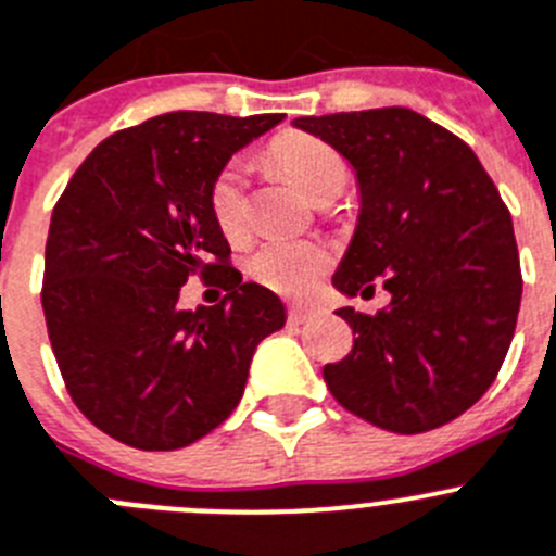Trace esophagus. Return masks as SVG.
<instances>
[{"mask_svg":"<svg viewBox=\"0 0 556 556\" xmlns=\"http://www.w3.org/2000/svg\"><path fill=\"white\" fill-rule=\"evenodd\" d=\"M319 317V308H308V305H292L289 308V323L292 325H305Z\"/></svg>","mask_w":556,"mask_h":556,"instance_id":"1","label":"esophagus"}]
</instances>
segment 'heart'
I'll return each instance as SVG.
<instances>
[{
    "label": "heart",
    "mask_w": 556,
    "mask_h": 556,
    "mask_svg": "<svg viewBox=\"0 0 556 556\" xmlns=\"http://www.w3.org/2000/svg\"><path fill=\"white\" fill-rule=\"evenodd\" d=\"M275 162L317 201L336 195L348 181V165L339 151L312 135H283L273 146ZM248 162L228 160L208 185V212L220 233L231 242L248 231V195H244ZM330 267V251L317 239L273 237L248 253L244 269L253 281L278 294L300 298L314 292Z\"/></svg>",
    "instance_id": "b5f03b06"
}]
</instances>
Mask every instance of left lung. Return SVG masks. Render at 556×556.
<instances>
[{
  "label": "left lung",
  "mask_w": 556,
  "mask_h": 556,
  "mask_svg": "<svg viewBox=\"0 0 556 556\" xmlns=\"http://www.w3.org/2000/svg\"><path fill=\"white\" fill-rule=\"evenodd\" d=\"M355 167L361 215L333 275L378 314L339 308L353 350L323 378L350 414L414 435L457 419L496 380L516 333L521 264L510 212L460 137L407 106L298 118Z\"/></svg>",
  "instance_id": "8db88e82"
}]
</instances>
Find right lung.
<instances>
[{
	"label": "right lung",
	"mask_w": 556,
	"mask_h": 556,
	"mask_svg": "<svg viewBox=\"0 0 556 556\" xmlns=\"http://www.w3.org/2000/svg\"><path fill=\"white\" fill-rule=\"evenodd\" d=\"M281 112H167L99 142L52 212L40 303L71 400L101 432L181 450L231 416L283 303L244 283L208 212V185ZM192 274L229 294L177 308ZM212 283V281H208Z\"/></svg>",
	"instance_id": "add662e5"
}]
</instances>
